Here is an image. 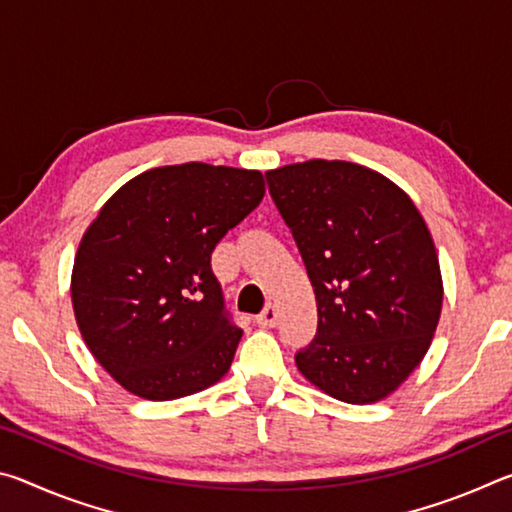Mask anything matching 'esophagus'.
Returning <instances> with one entry per match:
<instances>
[{"label":"esophagus","mask_w":512,"mask_h":512,"mask_svg":"<svg viewBox=\"0 0 512 512\" xmlns=\"http://www.w3.org/2000/svg\"><path fill=\"white\" fill-rule=\"evenodd\" d=\"M255 320H257V325H262V327H273L277 323V309H275V305H266L262 314H259Z\"/></svg>","instance_id":"1"}]
</instances>
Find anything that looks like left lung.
Instances as JSON below:
<instances>
[{"label": "left lung", "instance_id": "8db88e82", "mask_svg": "<svg viewBox=\"0 0 512 512\" xmlns=\"http://www.w3.org/2000/svg\"><path fill=\"white\" fill-rule=\"evenodd\" d=\"M266 180L316 293L298 370L334 400H384L420 366L443 309L427 223L393 180L354 162L287 164Z\"/></svg>", "mask_w": 512, "mask_h": 512}]
</instances>
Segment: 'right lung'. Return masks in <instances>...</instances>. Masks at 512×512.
<instances>
[{
    "mask_svg": "<svg viewBox=\"0 0 512 512\" xmlns=\"http://www.w3.org/2000/svg\"><path fill=\"white\" fill-rule=\"evenodd\" d=\"M255 169L205 162L149 169L108 198L76 250V325L128 393L167 402L205 391L235 359L212 250L262 203Z\"/></svg>",
    "mask_w": 512,
    "mask_h": 512,
    "instance_id": "1",
    "label": "right lung"
}]
</instances>
